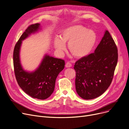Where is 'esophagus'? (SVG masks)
Wrapping results in <instances>:
<instances>
[{
    "label": "esophagus",
    "mask_w": 129,
    "mask_h": 129,
    "mask_svg": "<svg viewBox=\"0 0 129 129\" xmlns=\"http://www.w3.org/2000/svg\"><path fill=\"white\" fill-rule=\"evenodd\" d=\"M66 67L67 68H70V67H72V64L70 62H67L66 63Z\"/></svg>",
    "instance_id": "34e87169"
}]
</instances>
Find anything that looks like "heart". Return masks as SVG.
Masks as SVG:
<instances>
[{
	"label": "heart",
	"mask_w": 129,
	"mask_h": 129,
	"mask_svg": "<svg viewBox=\"0 0 129 129\" xmlns=\"http://www.w3.org/2000/svg\"><path fill=\"white\" fill-rule=\"evenodd\" d=\"M60 38H56L54 41V47L59 53L66 49V43L68 42L70 52L77 58H83L93 50L97 36L92 30L81 25H76L66 28L61 33Z\"/></svg>",
	"instance_id": "heart-1"
}]
</instances>
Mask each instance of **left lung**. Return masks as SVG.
Listing matches in <instances>:
<instances>
[{
	"label": "left lung",
	"instance_id": "1",
	"mask_svg": "<svg viewBox=\"0 0 129 129\" xmlns=\"http://www.w3.org/2000/svg\"><path fill=\"white\" fill-rule=\"evenodd\" d=\"M118 59L117 47L106 30L94 52L75 63V84L78 95L90 100L105 92L112 82Z\"/></svg>",
	"mask_w": 129,
	"mask_h": 129
}]
</instances>
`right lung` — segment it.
Masks as SVG:
<instances>
[{
    "mask_svg": "<svg viewBox=\"0 0 129 129\" xmlns=\"http://www.w3.org/2000/svg\"><path fill=\"white\" fill-rule=\"evenodd\" d=\"M40 24L35 23L27 27L16 44L13 53L14 72L18 85L22 90L33 98L44 100L54 91L56 80L64 68V61L46 55L39 68L35 72H27L22 68L19 51L22 40L39 29Z\"/></svg>",
    "mask_w": 129,
    "mask_h": 129,
    "instance_id": "obj_1",
    "label": "right lung"
}]
</instances>
